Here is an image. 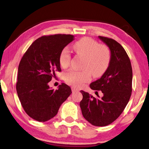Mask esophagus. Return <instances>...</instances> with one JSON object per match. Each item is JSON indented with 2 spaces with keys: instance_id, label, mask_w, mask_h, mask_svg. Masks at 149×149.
Segmentation results:
<instances>
[{
  "instance_id": "34e87169",
  "label": "esophagus",
  "mask_w": 149,
  "mask_h": 149,
  "mask_svg": "<svg viewBox=\"0 0 149 149\" xmlns=\"http://www.w3.org/2000/svg\"><path fill=\"white\" fill-rule=\"evenodd\" d=\"M71 90H72V92H77V91H79V89L77 88H75L74 87H71Z\"/></svg>"
}]
</instances>
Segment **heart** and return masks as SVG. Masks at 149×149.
Here are the masks:
<instances>
[{
	"instance_id": "obj_1",
	"label": "heart",
	"mask_w": 149,
	"mask_h": 149,
	"mask_svg": "<svg viewBox=\"0 0 149 149\" xmlns=\"http://www.w3.org/2000/svg\"><path fill=\"white\" fill-rule=\"evenodd\" d=\"M77 54L85 57L83 71L71 69L65 74V80L74 87H81L91 78V72L94 77L103 74L110 64L111 54L109 48L90 38H84L73 45ZM59 63L65 68L69 65L71 54L68 48L62 49L59 55Z\"/></svg>"
}]
</instances>
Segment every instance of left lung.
Listing matches in <instances>:
<instances>
[{"label": "left lung", "mask_w": 149, "mask_h": 149, "mask_svg": "<svg viewBox=\"0 0 149 149\" xmlns=\"http://www.w3.org/2000/svg\"><path fill=\"white\" fill-rule=\"evenodd\" d=\"M98 38L110 49L111 58L107 70L100 79L92 82L90 87L101 91L103 96L95 98L81 91L83 99L80 106L88 122L95 126H106L120 116L130 101L133 71L127 53L118 42L102 36Z\"/></svg>", "instance_id": "8db88e82"}]
</instances>
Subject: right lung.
<instances>
[{"instance_id":"obj_1","label":"right lung","mask_w":149,"mask_h":149,"mask_svg":"<svg viewBox=\"0 0 149 149\" xmlns=\"http://www.w3.org/2000/svg\"><path fill=\"white\" fill-rule=\"evenodd\" d=\"M72 35L55 34L39 38L30 46L19 62L16 91L25 111L39 122H46L57 114L61 105L72 93L62 83L57 90L48 83L61 71V52L73 41Z\"/></svg>"}]
</instances>
